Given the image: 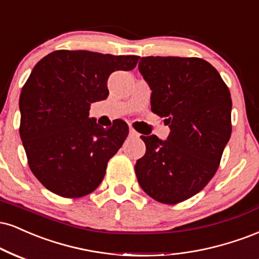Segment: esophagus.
Wrapping results in <instances>:
<instances>
[{"instance_id": "obj_1", "label": "esophagus", "mask_w": 259, "mask_h": 259, "mask_svg": "<svg viewBox=\"0 0 259 259\" xmlns=\"http://www.w3.org/2000/svg\"><path fill=\"white\" fill-rule=\"evenodd\" d=\"M129 136H130V138H140V134L136 132V130H134L133 127H130V129H129Z\"/></svg>"}]
</instances>
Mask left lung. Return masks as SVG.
<instances>
[{
    "label": "left lung",
    "instance_id": "left-lung-1",
    "mask_svg": "<svg viewBox=\"0 0 259 259\" xmlns=\"http://www.w3.org/2000/svg\"><path fill=\"white\" fill-rule=\"evenodd\" d=\"M139 70L152 90L151 110L165 118L170 135L141 136L146 153L136 177L149 197L175 205L200 192L219 169L232 134V98L204 59L146 57Z\"/></svg>",
    "mask_w": 259,
    "mask_h": 259
}]
</instances>
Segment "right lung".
<instances>
[{
	"instance_id": "obj_1",
	"label": "right lung",
	"mask_w": 259,
	"mask_h": 259,
	"mask_svg": "<svg viewBox=\"0 0 259 259\" xmlns=\"http://www.w3.org/2000/svg\"><path fill=\"white\" fill-rule=\"evenodd\" d=\"M139 59L55 51L37 62L21 89L19 133L30 169L47 189L80 198L104 180L129 126L123 120L100 126L89 118L90 105L107 99L112 72L133 70Z\"/></svg>"
}]
</instances>
